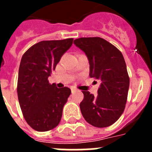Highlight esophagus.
<instances>
[{
	"label": "esophagus",
	"mask_w": 152,
	"mask_h": 152,
	"mask_svg": "<svg viewBox=\"0 0 152 152\" xmlns=\"http://www.w3.org/2000/svg\"><path fill=\"white\" fill-rule=\"evenodd\" d=\"M71 90H72V92H75V91H77V89L76 88H75V87H72V88H71Z\"/></svg>",
	"instance_id": "1"
}]
</instances>
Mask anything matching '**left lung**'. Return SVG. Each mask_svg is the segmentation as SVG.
Segmentation results:
<instances>
[{"instance_id": "left-lung-1", "label": "left lung", "mask_w": 152, "mask_h": 152, "mask_svg": "<svg viewBox=\"0 0 152 152\" xmlns=\"http://www.w3.org/2000/svg\"><path fill=\"white\" fill-rule=\"evenodd\" d=\"M74 44L88 57L90 77L101 81L96 96L89 91H82V116L95 127L111 126L123 114L128 96L129 77L123 54L100 37L79 38Z\"/></svg>"}]
</instances>
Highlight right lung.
Returning a JSON list of instances; mask_svg holds the SVG:
<instances>
[{
    "label": "right lung",
    "instance_id": "right-lung-1",
    "mask_svg": "<svg viewBox=\"0 0 152 152\" xmlns=\"http://www.w3.org/2000/svg\"><path fill=\"white\" fill-rule=\"evenodd\" d=\"M73 39L41 41L23 56L19 68L17 95L23 115L33 129L45 132L59 124L64 105L71 94L67 87L57 88L48 77Z\"/></svg>",
    "mask_w": 152,
    "mask_h": 152
}]
</instances>
